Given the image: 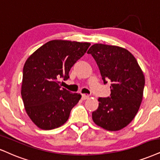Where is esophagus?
Masks as SVG:
<instances>
[{"instance_id": "34e87169", "label": "esophagus", "mask_w": 160, "mask_h": 160, "mask_svg": "<svg viewBox=\"0 0 160 160\" xmlns=\"http://www.w3.org/2000/svg\"><path fill=\"white\" fill-rule=\"evenodd\" d=\"M89 97H90V96H88V95H86V94H82V100H86V99H88V98H89Z\"/></svg>"}]
</instances>
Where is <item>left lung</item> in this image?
I'll list each match as a JSON object with an SVG mask.
<instances>
[{
	"label": "left lung",
	"instance_id": "8db88e82",
	"mask_svg": "<svg viewBox=\"0 0 160 160\" xmlns=\"http://www.w3.org/2000/svg\"><path fill=\"white\" fill-rule=\"evenodd\" d=\"M88 53L97 63L104 84L111 82L110 96L98 98L92 120L107 131H119L134 119L140 107L145 86L142 70L135 57L122 47L95 44Z\"/></svg>",
	"mask_w": 160,
	"mask_h": 160
}]
</instances>
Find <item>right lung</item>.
<instances>
[{"label":"right lung","instance_id":"obj_1","mask_svg":"<svg viewBox=\"0 0 160 160\" xmlns=\"http://www.w3.org/2000/svg\"><path fill=\"white\" fill-rule=\"evenodd\" d=\"M90 44L52 40L42 45L26 61L21 93L27 115L42 130L59 128L68 121L80 93L62 88L60 79L88 50Z\"/></svg>","mask_w":160,"mask_h":160}]
</instances>
